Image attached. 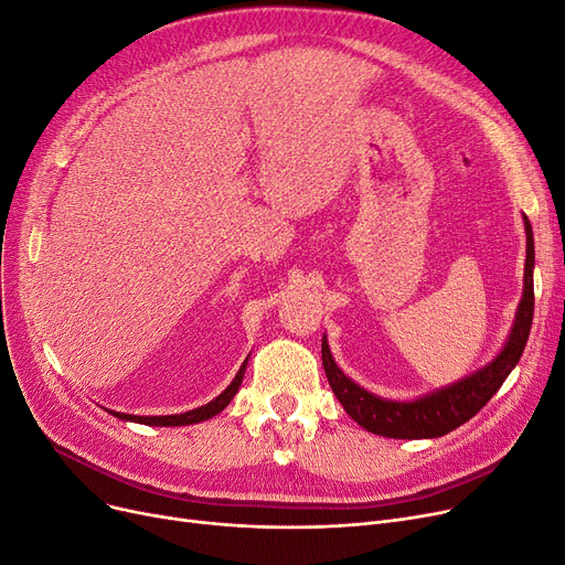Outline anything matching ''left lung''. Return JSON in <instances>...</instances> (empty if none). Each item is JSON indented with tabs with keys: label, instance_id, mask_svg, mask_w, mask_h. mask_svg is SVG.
Segmentation results:
<instances>
[{
	"label": "left lung",
	"instance_id": "obj_1",
	"mask_svg": "<svg viewBox=\"0 0 565 565\" xmlns=\"http://www.w3.org/2000/svg\"><path fill=\"white\" fill-rule=\"evenodd\" d=\"M526 227V265H524V294H521L514 323L510 335L495 353V359L484 367L475 370L468 377L454 384L435 388L414 401H393L382 398L377 393H370L361 384L340 370L328 347V338L321 340V359L328 384L338 401L347 409L353 422L365 430L393 437V440H433L443 437L454 428L463 426L482 409L493 393L503 386L508 374L516 367L521 353L529 342V332L533 323V267H535V246H533V227L524 216Z\"/></svg>",
	"mask_w": 565,
	"mask_h": 565
}]
</instances>
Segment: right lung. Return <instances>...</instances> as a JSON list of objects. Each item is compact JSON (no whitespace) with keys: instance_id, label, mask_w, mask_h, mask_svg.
<instances>
[{"instance_id":"1","label":"right lung","mask_w":565,"mask_h":565,"mask_svg":"<svg viewBox=\"0 0 565 565\" xmlns=\"http://www.w3.org/2000/svg\"><path fill=\"white\" fill-rule=\"evenodd\" d=\"M246 363H248V359L242 363L239 372L235 374V380L230 382V386L221 395H216L212 403H206L202 407L188 409L181 414H167V416H137V414H125V412H114V409H109V414H114L120 422H135V424H143V426H191V424L206 422V419H212V416H216L218 412H223L230 405V401L235 398V393L239 391L242 380H244Z\"/></svg>"}]
</instances>
